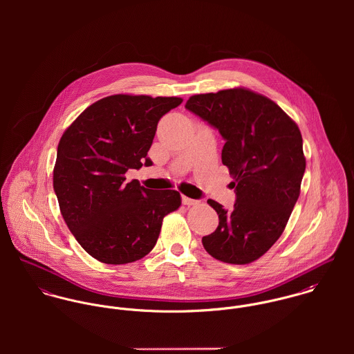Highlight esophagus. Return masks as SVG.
I'll return each mask as SVG.
<instances>
[{"label": "esophagus", "mask_w": 354, "mask_h": 354, "mask_svg": "<svg viewBox=\"0 0 354 354\" xmlns=\"http://www.w3.org/2000/svg\"><path fill=\"white\" fill-rule=\"evenodd\" d=\"M183 203L185 204V205H195V204H198V201H194V199H191V198H187V196H183Z\"/></svg>", "instance_id": "1"}]
</instances>
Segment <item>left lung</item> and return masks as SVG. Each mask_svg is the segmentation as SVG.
<instances>
[{"mask_svg": "<svg viewBox=\"0 0 354 354\" xmlns=\"http://www.w3.org/2000/svg\"><path fill=\"white\" fill-rule=\"evenodd\" d=\"M185 107L219 131L222 163L234 178L232 211L207 201L219 225L203 247L225 263H252L281 237L300 196L301 132L275 102L243 87L192 95Z\"/></svg>", "mask_w": 354, "mask_h": 354, "instance_id": "obj_1", "label": "left lung"}]
</instances>
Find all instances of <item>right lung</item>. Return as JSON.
Instances as JSON below:
<instances>
[{"label":"right lung","instance_id":"1","mask_svg":"<svg viewBox=\"0 0 354 354\" xmlns=\"http://www.w3.org/2000/svg\"><path fill=\"white\" fill-rule=\"evenodd\" d=\"M177 97L117 94L88 106L64 132L53 188L61 215L83 250L106 264H127L150 253L163 218L181 205L177 191H152L129 169L151 166L158 121L181 104Z\"/></svg>","mask_w":354,"mask_h":354}]
</instances>
